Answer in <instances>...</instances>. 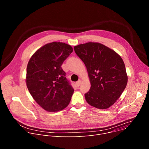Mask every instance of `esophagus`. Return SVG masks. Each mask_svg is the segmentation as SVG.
I'll use <instances>...</instances> for the list:
<instances>
[{
    "instance_id": "34e87169",
    "label": "esophagus",
    "mask_w": 149,
    "mask_h": 149,
    "mask_svg": "<svg viewBox=\"0 0 149 149\" xmlns=\"http://www.w3.org/2000/svg\"><path fill=\"white\" fill-rule=\"evenodd\" d=\"M81 83V80H78V81L76 82V86H77V87H79V86H80Z\"/></svg>"
}]
</instances>
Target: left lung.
<instances>
[{
	"mask_svg": "<svg viewBox=\"0 0 149 149\" xmlns=\"http://www.w3.org/2000/svg\"><path fill=\"white\" fill-rule=\"evenodd\" d=\"M74 51L86 65L91 83L85 94L87 102L99 109L109 108L119 98L128 80L121 57L97 42L75 46Z\"/></svg>",
	"mask_w": 149,
	"mask_h": 149,
	"instance_id": "obj_1",
	"label": "left lung"
}]
</instances>
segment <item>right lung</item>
Wrapping results in <instances>:
<instances>
[{
    "label": "right lung",
    "mask_w": 149,
    "mask_h": 149,
    "mask_svg": "<svg viewBox=\"0 0 149 149\" xmlns=\"http://www.w3.org/2000/svg\"><path fill=\"white\" fill-rule=\"evenodd\" d=\"M70 45L59 42L47 44L37 50L26 68V86L35 101L47 111L66 108L74 89L61 65L72 52Z\"/></svg>",
    "instance_id": "obj_1"
}]
</instances>
